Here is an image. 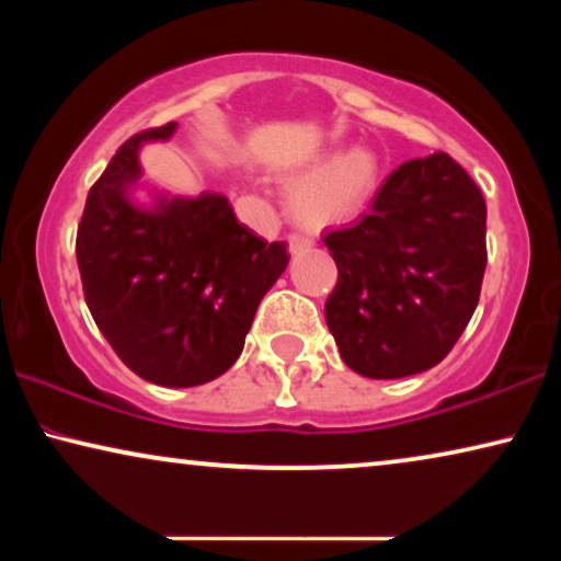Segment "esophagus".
<instances>
[{
  "instance_id": "34e87169",
  "label": "esophagus",
  "mask_w": 561,
  "mask_h": 561,
  "mask_svg": "<svg viewBox=\"0 0 561 561\" xmlns=\"http://www.w3.org/2000/svg\"><path fill=\"white\" fill-rule=\"evenodd\" d=\"M309 248H313V240L311 237H304V234H298V232H294L288 237V250L294 252H301V250H309Z\"/></svg>"
}]
</instances>
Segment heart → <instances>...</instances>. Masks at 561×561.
I'll return each instance as SVG.
<instances>
[{"mask_svg":"<svg viewBox=\"0 0 561 561\" xmlns=\"http://www.w3.org/2000/svg\"><path fill=\"white\" fill-rule=\"evenodd\" d=\"M378 183V160L370 150H350L321 165L290 196V211L311 227L332 225L363 209Z\"/></svg>","mask_w":561,"mask_h":561,"instance_id":"obj_1","label":"heart"}]
</instances>
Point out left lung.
Masks as SVG:
<instances>
[{
  "label": "left lung",
  "instance_id": "obj_1",
  "mask_svg": "<svg viewBox=\"0 0 561 561\" xmlns=\"http://www.w3.org/2000/svg\"><path fill=\"white\" fill-rule=\"evenodd\" d=\"M485 198L447 152L405 160L373 209L324 237L336 286L324 313L342 359L373 380L439 365L480 301Z\"/></svg>",
  "mask_w": 561,
  "mask_h": 561
}]
</instances>
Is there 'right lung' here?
Wrapping results in <instances>:
<instances>
[{"mask_svg": "<svg viewBox=\"0 0 561 561\" xmlns=\"http://www.w3.org/2000/svg\"><path fill=\"white\" fill-rule=\"evenodd\" d=\"M175 122L129 137L91 186L76 232L83 298L99 332L142 380L204 386L240 357L263 296L288 265L286 242L240 225L219 194L142 209L127 198L137 150Z\"/></svg>", "mask_w": 561, "mask_h": 561, "instance_id": "right-lung-1", "label": "right lung"}]
</instances>
